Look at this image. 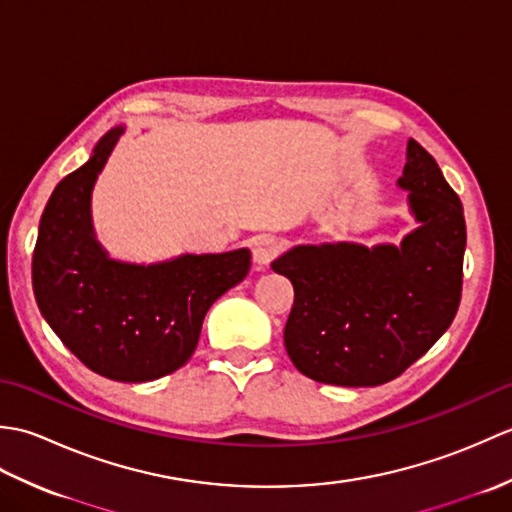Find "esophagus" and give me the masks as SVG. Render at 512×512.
I'll return each instance as SVG.
<instances>
[{
  "label": "esophagus",
  "mask_w": 512,
  "mask_h": 512,
  "mask_svg": "<svg viewBox=\"0 0 512 512\" xmlns=\"http://www.w3.org/2000/svg\"><path fill=\"white\" fill-rule=\"evenodd\" d=\"M281 242L275 237H259L253 244V262L257 266H268L279 255Z\"/></svg>",
  "instance_id": "esophagus-1"
}]
</instances>
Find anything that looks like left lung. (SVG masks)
<instances>
[{
    "instance_id": "8db88e82",
    "label": "left lung",
    "mask_w": 512,
    "mask_h": 512,
    "mask_svg": "<svg viewBox=\"0 0 512 512\" xmlns=\"http://www.w3.org/2000/svg\"><path fill=\"white\" fill-rule=\"evenodd\" d=\"M398 187L409 191L420 222L400 246H295L273 262L295 288L286 352L317 383H389L427 354L458 312L466 248L458 193L413 138Z\"/></svg>"
}]
</instances>
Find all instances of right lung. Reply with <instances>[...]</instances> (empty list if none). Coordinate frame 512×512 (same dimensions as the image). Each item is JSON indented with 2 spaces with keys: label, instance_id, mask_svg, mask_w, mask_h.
Returning <instances> with one entry per match:
<instances>
[{
  "label": "right lung",
  "instance_id": "add662e5",
  "mask_svg": "<svg viewBox=\"0 0 512 512\" xmlns=\"http://www.w3.org/2000/svg\"><path fill=\"white\" fill-rule=\"evenodd\" d=\"M123 127L65 176L43 209L32 255L37 306L63 345L118 383H147L189 361L202 321L250 270V250L180 255L160 264L116 262L96 242L90 200Z\"/></svg>",
  "mask_w": 512,
  "mask_h": 512
}]
</instances>
